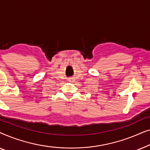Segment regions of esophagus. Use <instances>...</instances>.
Wrapping results in <instances>:
<instances>
[{
	"label": "esophagus",
	"instance_id": "1",
	"mask_svg": "<svg viewBox=\"0 0 150 150\" xmlns=\"http://www.w3.org/2000/svg\"><path fill=\"white\" fill-rule=\"evenodd\" d=\"M71 80H72V79H69V81H71Z\"/></svg>",
	"mask_w": 150,
	"mask_h": 150
}]
</instances>
